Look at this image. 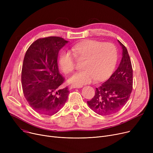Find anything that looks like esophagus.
Instances as JSON below:
<instances>
[{"instance_id": "34e87169", "label": "esophagus", "mask_w": 153, "mask_h": 153, "mask_svg": "<svg viewBox=\"0 0 153 153\" xmlns=\"http://www.w3.org/2000/svg\"><path fill=\"white\" fill-rule=\"evenodd\" d=\"M81 87H82V86H77V85H71L69 88L71 89H76V88H81Z\"/></svg>"}]
</instances>
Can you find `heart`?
<instances>
[{"label": "heart", "mask_w": 153, "mask_h": 153, "mask_svg": "<svg viewBox=\"0 0 153 153\" xmlns=\"http://www.w3.org/2000/svg\"><path fill=\"white\" fill-rule=\"evenodd\" d=\"M71 51L77 60L84 61V71L76 72L68 80L69 84L77 86L90 83L95 79L96 81L107 79L111 74L117 61V50L110 42L84 40L72 47ZM58 64L61 71L66 74L75 68L73 58L68 51H62L60 54Z\"/></svg>", "instance_id": "obj_1"}]
</instances>
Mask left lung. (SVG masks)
I'll list each match as a JSON object with an SVG mask.
<instances>
[{
    "label": "left lung",
    "instance_id": "left-lung-1",
    "mask_svg": "<svg viewBox=\"0 0 153 153\" xmlns=\"http://www.w3.org/2000/svg\"><path fill=\"white\" fill-rule=\"evenodd\" d=\"M122 46V57L117 70L106 82L95 89L94 97L87 101L89 107L96 114L108 115L121 109L130 98L133 88V69L126 47Z\"/></svg>",
    "mask_w": 153,
    "mask_h": 153
}]
</instances>
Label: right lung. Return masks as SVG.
<instances>
[{
	"mask_svg": "<svg viewBox=\"0 0 153 153\" xmlns=\"http://www.w3.org/2000/svg\"><path fill=\"white\" fill-rule=\"evenodd\" d=\"M68 43L58 36L39 38L24 57L22 70L23 94L30 107L40 114L53 115L64 105L68 88L60 89L64 79L59 74V50Z\"/></svg>",
	"mask_w": 153,
	"mask_h": 153,
	"instance_id": "add662e5",
	"label": "right lung"
}]
</instances>
